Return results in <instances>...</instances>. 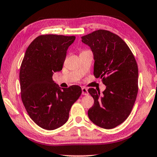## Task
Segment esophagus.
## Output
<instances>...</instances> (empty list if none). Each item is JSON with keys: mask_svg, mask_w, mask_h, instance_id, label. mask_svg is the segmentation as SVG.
I'll return each instance as SVG.
<instances>
[{"mask_svg": "<svg viewBox=\"0 0 157 157\" xmlns=\"http://www.w3.org/2000/svg\"><path fill=\"white\" fill-rule=\"evenodd\" d=\"M89 93H88L87 89L85 88V87H82V95L86 96V95H87Z\"/></svg>", "mask_w": 157, "mask_h": 157, "instance_id": "34e87169", "label": "esophagus"}]
</instances>
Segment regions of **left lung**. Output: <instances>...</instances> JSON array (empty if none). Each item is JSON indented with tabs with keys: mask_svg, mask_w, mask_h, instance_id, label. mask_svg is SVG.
I'll return each instance as SVG.
<instances>
[{
	"mask_svg": "<svg viewBox=\"0 0 157 157\" xmlns=\"http://www.w3.org/2000/svg\"><path fill=\"white\" fill-rule=\"evenodd\" d=\"M94 55V75L106 85L102 94L90 88L94 100L88 117L96 125L113 128L131 113L138 92V67L134 55L122 38L106 30L81 37Z\"/></svg>",
	"mask_w": 157,
	"mask_h": 157,
	"instance_id": "1",
	"label": "left lung"
}]
</instances>
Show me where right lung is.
<instances>
[{
    "label": "right lung",
    "mask_w": 157,
    "mask_h": 157,
    "mask_svg": "<svg viewBox=\"0 0 157 157\" xmlns=\"http://www.w3.org/2000/svg\"><path fill=\"white\" fill-rule=\"evenodd\" d=\"M75 38L40 35L26 49L20 66L23 105L32 120L44 129L51 131L63 126L82 93L78 85L61 89L52 80L54 72L63 68L67 50Z\"/></svg>",
    "instance_id": "add662e5"
}]
</instances>
